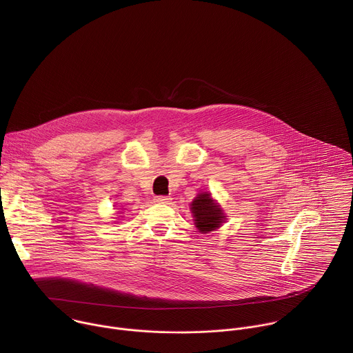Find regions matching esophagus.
Returning <instances> with one entry per match:
<instances>
[{
    "mask_svg": "<svg viewBox=\"0 0 353 353\" xmlns=\"http://www.w3.org/2000/svg\"><path fill=\"white\" fill-rule=\"evenodd\" d=\"M170 196H166V195H159L155 198V203L158 204H162V205H166V204H170Z\"/></svg>",
    "mask_w": 353,
    "mask_h": 353,
    "instance_id": "esophagus-1",
    "label": "esophagus"
}]
</instances>
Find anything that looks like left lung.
Listing matches in <instances>:
<instances>
[{"mask_svg": "<svg viewBox=\"0 0 353 353\" xmlns=\"http://www.w3.org/2000/svg\"><path fill=\"white\" fill-rule=\"evenodd\" d=\"M191 211L195 218V226L199 232H212L221 226L223 221V214L219 205H216L208 192L198 194L192 201Z\"/></svg>", "mask_w": 353, "mask_h": 353, "instance_id": "left-lung-1", "label": "left lung"}]
</instances>
